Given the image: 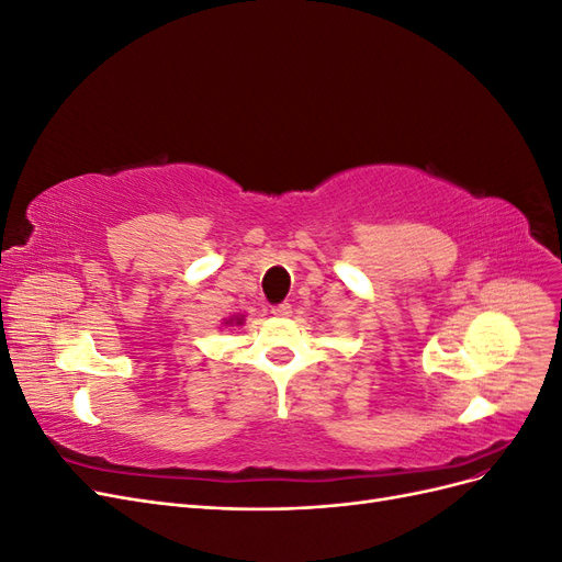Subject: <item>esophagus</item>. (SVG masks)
<instances>
[{
    "label": "esophagus",
    "mask_w": 562,
    "mask_h": 562,
    "mask_svg": "<svg viewBox=\"0 0 562 562\" xmlns=\"http://www.w3.org/2000/svg\"><path fill=\"white\" fill-rule=\"evenodd\" d=\"M291 304L288 302H281V304H274V307H271V314L274 316H291Z\"/></svg>",
    "instance_id": "34e87169"
}]
</instances>
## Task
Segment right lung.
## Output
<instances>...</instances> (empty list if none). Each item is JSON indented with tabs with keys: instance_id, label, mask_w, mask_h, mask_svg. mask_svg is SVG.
<instances>
[{
	"instance_id": "obj_1",
	"label": "right lung",
	"mask_w": 562,
	"mask_h": 562,
	"mask_svg": "<svg viewBox=\"0 0 562 562\" xmlns=\"http://www.w3.org/2000/svg\"><path fill=\"white\" fill-rule=\"evenodd\" d=\"M229 323H232V321H229ZM236 323H241V321H236Z\"/></svg>"
}]
</instances>
